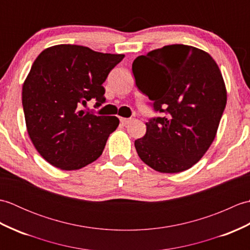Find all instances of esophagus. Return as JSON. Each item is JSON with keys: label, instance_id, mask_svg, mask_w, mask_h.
I'll use <instances>...</instances> for the list:
<instances>
[{"label": "esophagus", "instance_id": "esophagus-1", "mask_svg": "<svg viewBox=\"0 0 250 250\" xmlns=\"http://www.w3.org/2000/svg\"><path fill=\"white\" fill-rule=\"evenodd\" d=\"M130 121H131V119H129V118H120V124H121L122 125H128Z\"/></svg>", "mask_w": 250, "mask_h": 250}]
</instances>
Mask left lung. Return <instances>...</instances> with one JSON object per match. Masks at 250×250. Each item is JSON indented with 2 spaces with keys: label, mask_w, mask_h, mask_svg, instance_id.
Instances as JSON below:
<instances>
[{
  "label": "left lung",
  "mask_w": 250,
  "mask_h": 250,
  "mask_svg": "<svg viewBox=\"0 0 250 250\" xmlns=\"http://www.w3.org/2000/svg\"><path fill=\"white\" fill-rule=\"evenodd\" d=\"M132 72L161 114L146 122V134L134 142L137 155L161 173L190 168L213 143L227 104L217 63L203 50L175 44L137 57Z\"/></svg>",
  "instance_id": "1"
}]
</instances>
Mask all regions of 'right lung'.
I'll return each mask as SVG.
<instances>
[{"mask_svg": "<svg viewBox=\"0 0 250 250\" xmlns=\"http://www.w3.org/2000/svg\"><path fill=\"white\" fill-rule=\"evenodd\" d=\"M125 55L102 54L79 45H56L36 58L22 87L26 130L36 150L51 166L79 169L102 155L115 116L81 109L105 102L102 83Z\"/></svg>", "mask_w": 250, "mask_h": 250, "instance_id": "add662e5", "label": "right lung"}]
</instances>
